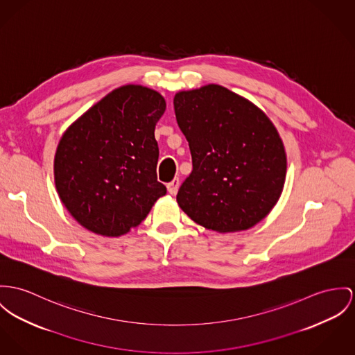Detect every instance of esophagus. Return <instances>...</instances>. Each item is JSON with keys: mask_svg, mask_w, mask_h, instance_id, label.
<instances>
[{"mask_svg": "<svg viewBox=\"0 0 355 355\" xmlns=\"http://www.w3.org/2000/svg\"><path fill=\"white\" fill-rule=\"evenodd\" d=\"M178 188H180V180L178 178H174L171 182L167 184V191L170 194H175Z\"/></svg>", "mask_w": 355, "mask_h": 355, "instance_id": "34e87169", "label": "esophagus"}]
</instances>
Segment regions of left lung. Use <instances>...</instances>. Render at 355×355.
<instances>
[{
    "mask_svg": "<svg viewBox=\"0 0 355 355\" xmlns=\"http://www.w3.org/2000/svg\"><path fill=\"white\" fill-rule=\"evenodd\" d=\"M191 170L177 202L197 224L218 232L254 227L277 204L286 177L284 143L270 119L220 85L174 96Z\"/></svg>",
    "mask_w": 355,
    "mask_h": 355,
    "instance_id": "1",
    "label": "left lung"
}]
</instances>
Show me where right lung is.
<instances>
[{
	"mask_svg": "<svg viewBox=\"0 0 355 355\" xmlns=\"http://www.w3.org/2000/svg\"><path fill=\"white\" fill-rule=\"evenodd\" d=\"M164 97L124 85L86 110L62 135L54 158L55 188L86 230L120 236L147 218L166 194L158 182L155 125Z\"/></svg>",
	"mask_w": 355,
	"mask_h": 355,
	"instance_id": "1",
	"label": "right lung"
}]
</instances>
